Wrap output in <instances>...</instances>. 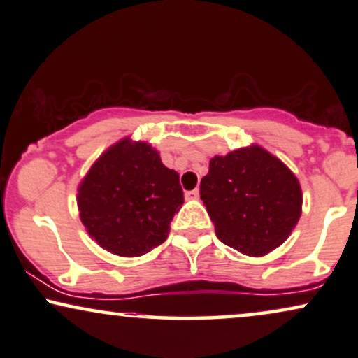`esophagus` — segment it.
I'll return each instance as SVG.
<instances>
[{"mask_svg":"<svg viewBox=\"0 0 358 358\" xmlns=\"http://www.w3.org/2000/svg\"><path fill=\"white\" fill-rule=\"evenodd\" d=\"M185 198H187V200H198V198H200V192H198V189H192V192L185 193Z\"/></svg>","mask_w":358,"mask_h":358,"instance_id":"1","label":"esophagus"}]
</instances>
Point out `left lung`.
<instances>
[{
	"label": "left lung",
	"mask_w": 358,
	"mask_h": 358,
	"mask_svg": "<svg viewBox=\"0 0 358 358\" xmlns=\"http://www.w3.org/2000/svg\"><path fill=\"white\" fill-rule=\"evenodd\" d=\"M200 196L220 241L251 257L279 248L302 213L297 176L257 143L213 157Z\"/></svg>",
	"instance_id": "obj_1"
}]
</instances>
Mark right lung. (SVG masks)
Here are the masks:
<instances>
[{
    "mask_svg": "<svg viewBox=\"0 0 358 358\" xmlns=\"http://www.w3.org/2000/svg\"><path fill=\"white\" fill-rule=\"evenodd\" d=\"M183 205L175 170L148 142L120 138L94 162L78 187L79 216L102 250L137 257L162 244Z\"/></svg>",
    "mask_w": 358,
    "mask_h": 358,
    "instance_id": "add662e5",
    "label": "right lung"
}]
</instances>
